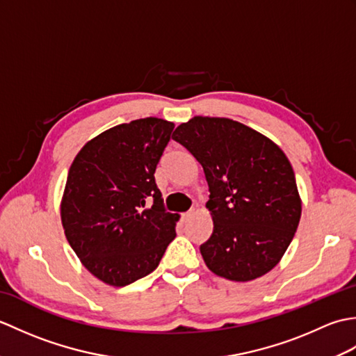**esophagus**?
I'll list each match as a JSON object with an SVG mask.
<instances>
[{"mask_svg": "<svg viewBox=\"0 0 356 356\" xmlns=\"http://www.w3.org/2000/svg\"><path fill=\"white\" fill-rule=\"evenodd\" d=\"M193 214H194V209L188 211V213H184V214H182V220H188V218H190Z\"/></svg>", "mask_w": 356, "mask_h": 356, "instance_id": "obj_1", "label": "esophagus"}]
</instances>
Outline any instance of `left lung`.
<instances>
[{"label":"left lung","mask_w":356,"mask_h":356,"mask_svg":"<svg viewBox=\"0 0 356 356\" xmlns=\"http://www.w3.org/2000/svg\"><path fill=\"white\" fill-rule=\"evenodd\" d=\"M172 139L202 165L209 186L214 229L200 245L209 270L249 282L275 268L301 217L295 174L282 148L226 118L195 116Z\"/></svg>","instance_id":"left-lung-1"}]
</instances>
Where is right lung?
Wrapping results in <instances>:
<instances>
[{
	"label": "right lung",
	"mask_w": 356,
	"mask_h": 356,
	"mask_svg": "<svg viewBox=\"0 0 356 356\" xmlns=\"http://www.w3.org/2000/svg\"><path fill=\"white\" fill-rule=\"evenodd\" d=\"M172 128L159 118L113 127L88 140L69 170L65 237L81 263L110 286L153 272L176 237L179 216L166 213L154 180Z\"/></svg>",
	"instance_id": "obj_1"
}]
</instances>
